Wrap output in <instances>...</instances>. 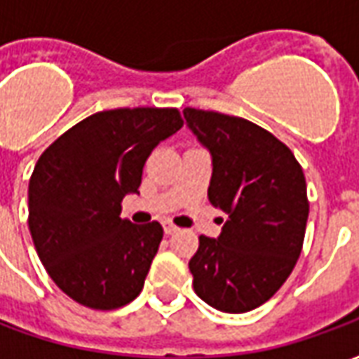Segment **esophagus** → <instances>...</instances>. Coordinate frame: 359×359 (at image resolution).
<instances>
[{
  "instance_id": "obj_1",
  "label": "esophagus",
  "mask_w": 359,
  "mask_h": 359,
  "mask_svg": "<svg viewBox=\"0 0 359 359\" xmlns=\"http://www.w3.org/2000/svg\"><path fill=\"white\" fill-rule=\"evenodd\" d=\"M163 231H165V234H175V233H177V231H179V226L172 225L171 221H165V223H163Z\"/></svg>"
}]
</instances>
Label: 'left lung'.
<instances>
[{
    "label": "left lung",
    "instance_id": "1",
    "mask_svg": "<svg viewBox=\"0 0 359 359\" xmlns=\"http://www.w3.org/2000/svg\"><path fill=\"white\" fill-rule=\"evenodd\" d=\"M188 128L211 154L208 198L226 213L217 238L200 236L194 290L211 308L244 313L283 286L298 262L309 202L300 163L246 118L187 107Z\"/></svg>",
    "mask_w": 359,
    "mask_h": 359
}]
</instances>
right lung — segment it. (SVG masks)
Masks as SVG:
<instances>
[{
  "label": "right lung",
  "instance_id": "right-lung-1",
  "mask_svg": "<svg viewBox=\"0 0 359 359\" xmlns=\"http://www.w3.org/2000/svg\"><path fill=\"white\" fill-rule=\"evenodd\" d=\"M180 126L172 107L100 111L40 156L28 184V229L69 298L105 311L142 292L163 226L121 219V202L138 194L146 159Z\"/></svg>",
  "mask_w": 359,
  "mask_h": 359
}]
</instances>
